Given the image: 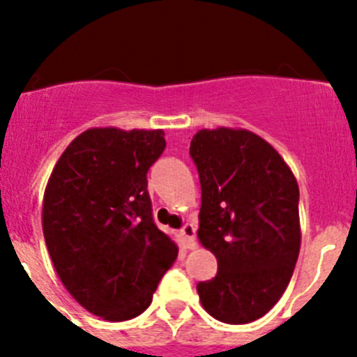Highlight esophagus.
<instances>
[{
	"instance_id": "esophagus-1",
	"label": "esophagus",
	"mask_w": 357,
	"mask_h": 357,
	"mask_svg": "<svg viewBox=\"0 0 357 357\" xmlns=\"http://www.w3.org/2000/svg\"><path fill=\"white\" fill-rule=\"evenodd\" d=\"M181 238H182V243H184V248H188V250H193V248H197V229H195L191 223H188V225L182 227L181 230Z\"/></svg>"
}]
</instances>
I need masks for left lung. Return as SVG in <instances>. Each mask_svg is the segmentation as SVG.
Here are the masks:
<instances>
[{"label":"left lung","instance_id":"left-lung-1","mask_svg":"<svg viewBox=\"0 0 357 357\" xmlns=\"http://www.w3.org/2000/svg\"><path fill=\"white\" fill-rule=\"evenodd\" d=\"M189 153L202 185V247L216 277L198 282L213 318L248 324L279 302L301 252L298 184L272 144L247 128H202Z\"/></svg>","mask_w":357,"mask_h":357}]
</instances>
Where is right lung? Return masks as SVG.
<instances>
[{
  "label": "right lung",
  "mask_w": 357,
  "mask_h": 357,
  "mask_svg": "<svg viewBox=\"0 0 357 357\" xmlns=\"http://www.w3.org/2000/svg\"><path fill=\"white\" fill-rule=\"evenodd\" d=\"M164 130L89 128L69 143L48 178L43 232L69 295L109 321L139 317L178 247L151 218L146 173Z\"/></svg>",
  "instance_id": "obj_1"
}]
</instances>
